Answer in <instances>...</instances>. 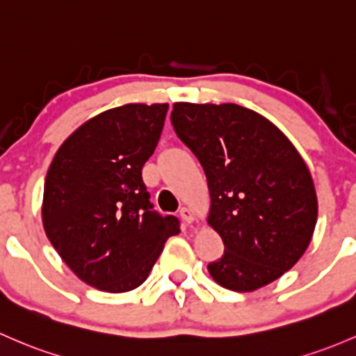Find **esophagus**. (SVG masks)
I'll return each mask as SVG.
<instances>
[{
  "instance_id": "esophagus-1",
  "label": "esophagus",
  "mask_w": 356,
  "mask_h": 356,
  "mask_svg": "<svg viewBox=\"0 0 356 356\" xmlns=\"http://www.w3.org/2000/svg\"><path fill=\"white\" fill-rule=\"evenodd\" d=\"M179 215H181V218L184 220L186 223H193L194 222V211L191 208H188V207H182L181 208V213H179Z\"/></svg>"
}]
</instances>
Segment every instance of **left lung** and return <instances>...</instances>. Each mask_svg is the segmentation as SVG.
I'll return each mask as SVG.
<instances>
[{
	"instance_id": "8db88e82",
	"label": "left lung",
	"mask_w": 356,
	"mask_h": 356,
	"mask_svg": "<svg viewBox=\"0 0 356 356\" xmlns=\"http://www.w3.org/2000/svg\"><path fill=\"white\" fill-rule=\"evenodd\" d=\"M172 126L207 174L208 223L225 252L208 264L232 291H254L310 244L317 196L300 153L271 121L237 104H174Z\"/></svg>"
}]
</instances>
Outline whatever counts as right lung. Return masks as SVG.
I'll return each mask as SVG.
<instances>
[{
    "instance_id": "add662e5",
    "label": "right lung",
    "mask_w": 356,
    "mask_h": 356,
    "mask_svg": "<svg viewBox=\"0 0 356 356\" xmlns=\"http://www.w3.org/2000/svg\"><path fill=\"white\" fill-rule=\"evenodd\" d=\"M168 104H126L80 126L56 153L44 184L42 223L81 282L109 293L148 278L175 216L149 203L141 170L155 152Z\"/></svg>"
}]
</instances>
